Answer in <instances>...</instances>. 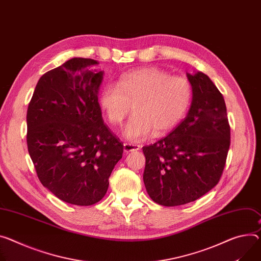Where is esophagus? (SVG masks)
I'll list each match as a JSON object with an SVG mask.
<instances>
[{
  "mask_svg": "<svg viewBox=\"0 0 261 261\" xmlns=\"http://www.w3.org/2000/svg\"><path fill=\"white\" fill-rule=\"evenodd\" d=\"M140 149L139 145H134V144H124V152L125 153H130L134 151H138Z\"/></svg>",
  "mask_w": 261,
  "mask_h": 261,
  "instance_id": "1",
  "label": "esophagus"
}]
</instances>
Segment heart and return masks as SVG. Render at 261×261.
Segmentation results:
<instances>
[{
    "label": "heart",
    "mask_w": 261,
    "mask_h": 261,
    "mask_svg": "<svg viewBox=\"0 0 261 261\" xmlns=\"http://www.w3.org/2000/svg\"><path fill=\"white\" fill-rule=\"evenodd\" d=\"M193 87L183 77H174L156 67H143L124 74L117 85L108 83L99 93V105L110 124L121 125L131 111L123 136L140 141L155 132L173 130L187 113Z\"/></svg>",
    "instance_id": "b5f03b06"
}]
</instances>
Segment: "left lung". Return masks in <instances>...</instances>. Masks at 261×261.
Wrapping results in <instances>:
<instances>
[{
    "instance_id": "left-lung-1",
    "label": "left lung",
    "mask_w": 261,
    "mask_h": 261,
    "mask_svg": "<svg viewBox=\"0 0 261 261\" xmlns=\"http://www.w3.org/2000/svg\"><path fill=\"white\" fill-rule=\"evenodd\" d=\"M193 87L184 120L164 138L144 147V182L159 205L194 202L215 187L230 147V126L225 100L202 72L186 74Z\"/></svg>"
}]
</instances>
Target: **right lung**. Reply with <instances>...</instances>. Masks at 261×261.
<instances>
[{
  "label": "right lung",
  "instance_id": "1",
  "mask_svg": "<svg viewBox=\"0 0 261 261\" xmlns=\"http://www.w3.org/2000/svg\"><path fill=\"white\" fill-rule=\"evenodd\" d=\"M99 62L72 58L40 77L27 111V145L38 179L58 199L98 203L123 156L98 101Z\"/></svg>",
  "mask_w": 261,
  "mask_h": 261
}]
</instances>
